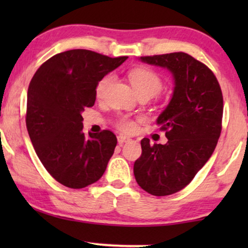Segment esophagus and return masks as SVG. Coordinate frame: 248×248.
Listing matches in <instances>:
<instances>
[{"mask_svg":"<svg viewBox=\"0 0 248 248\" xmlns=\"http://www.w3.org/2000/svg\"><path fill=\"white\" fill-rule=\"evenodd\" d=\"M130 140H131V139L125 137V135H118V137H117V141H118V144H120V145H123L124 143H126V142H128Z\"/></svg>","mask_w":248,"mask_h":248,"instance_id":"1","label":"esophagus"}]
</instances>
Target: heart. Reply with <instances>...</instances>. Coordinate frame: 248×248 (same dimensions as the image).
<instances>
[{
    "mask_svg": "<svg viewBox=\"0 0 248 248\" xmlns=\"http://www.w3.org/2000/svg\"><path fill=\"white\" fill-rule=\"evenodd\" d=\"M128 80L134 88L135 93L139 97H149L152 98L160 93L162 89V79L158 73L150 69L145 67H137L130 71L128 73ZM114 81L113 76H106L103 79H100L96 87V96L98 98H103L106 94L107 90L109 89ZM117 127L124 132H132L137 126L134 121L126 116H122L117 121Z\"/></svg>",
    "mask_w": 248,
    "mask_h": 248,
    "instance_id": "b5f03b06",
    "label": "heart"
}]
</instances>
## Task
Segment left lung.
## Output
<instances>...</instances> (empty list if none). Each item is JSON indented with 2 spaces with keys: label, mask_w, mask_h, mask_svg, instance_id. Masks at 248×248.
Returning a JSON list of instances; mask_svg holds the SVG:
<instances>
[{
  "label": "left lung",
  "mask_w": 248,
  "mask_h": 248,
  "mask_svg": "<svg viewBox=\"0 0 248 248\" xmlns=\"http://www.w3.org/2000/svg\"><path fill=\"white\" fill-rule=\"evenodd\" d=\"M140 61L167 69L174 91L157 118L167 143L151 144L144 138L134 176L149 194L170 195L188 185L215 151L221 133L222 93L212 71L186 53L142 56Z\"/></svg>",
  "instance_id": "obj_1"
}]
</instances>
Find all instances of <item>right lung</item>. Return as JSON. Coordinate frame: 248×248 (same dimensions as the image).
Here are the masks:
<instances>
[{
    "mask_svg": "<svg viewBox=\"0 0 248 248\" xmlns=\"http://www.w3.org/2000/svg\"><path fill=\"white\" fill-rule=\"evenodd\" d=\"M126 59L66 50L47 60L30 81L26 116L30 140L46 170L66 187H86L106 170L117 139L108 130L87 137L81 113L94 105L100 79Z\"/></svg>",
    "mask_w": 248,
    "mask_h": 248,
    "instance_id": "right-lung-1",
    "label": "right lung"
}]
</instances>
